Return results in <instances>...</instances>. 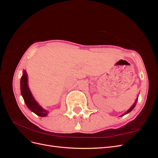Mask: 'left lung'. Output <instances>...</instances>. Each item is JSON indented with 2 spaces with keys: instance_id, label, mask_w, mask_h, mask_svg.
I'll return each mask as SVG.
<instances>
[{
  "instance_id": "1",
  "label": "left lung",
  "mask_w": 158,
  "mask_h": 158,
  "mask_svg": "<svg viewBox=\"0 0 158 158\" xmlns=\"http://www.w3.org/2000/svg\"><path fill=\"white\" fill-rule=\"evenodd\" d=\"M137 99H138V98L136 99V101H135V103H134L133 104V106L130 108V109H129L128 110V111L125 113H124L123 114H122V115L121 116H123V115H125V114H127V113H130L131 111H132V110L134 109V108H135V107L136 106V102H137Z\"/></svg>"
}]
</instances>
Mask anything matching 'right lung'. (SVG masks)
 Masks as SVG:
<instances>
[{
  "instance_id": "right-lung-1",
  "label": "right lung",
  "mask_w": 158,
  "mask_h": 158,
  "mask_svg": "<svg viewBox=\"0 0 158 158\" xmlns=\"http://www.w3.org/2000/svg\"><path fill=\"white\" fill-rule=\"evenodd\" d=\"M20 90L24 102L30 110L40 117H45L47 115L48 111L43 109L33 97L28 87L27 73L24 70L23 71V74L20 80Z\"/></svg>"
}]
</instances>
